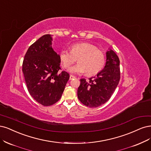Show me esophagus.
<instances>
[{
    "mask_svg": "<svg viewBox=\"0 0 151 151\" xmlns=\"http://www.w3.org/2000/svg\"><path fill=\"white\" fill-rule=\"evenodd\" d=\"M75 78V76H73V75H70V80H73V79H74Z\"/></svg>",
    "mask_w": 151,
    "mask_h": 151,
    "instance_id": "obj_1",
    "label": "esophagus"
}]
</instances>
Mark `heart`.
I'll return each instance as SVG.
<instances>
[{
    "instance_id": "obj_1",
    "label": "heart",
    "mask_w": 151,
    "mask_h": 151,
    "mask_svg": "<svg viewBox=\"0 0 151 151\" xmlns=\"http://www.w3.org/2000/svg\"><path fill=\"white\" fill-rule=\"evenodd\" d=\"M59 58L65 68L73 65L77 60L78 63L71 67L68 71L75 74L85 73L87 76L98 74L105 64L104 53L96 46L88 42L74 44L71 46L70 51L65 49L61 50Z\"/></svg>"
}]
</instances>
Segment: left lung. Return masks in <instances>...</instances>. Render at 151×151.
Here are the masks:
<instances>
[{
	"label": "left lung",
	"instance_id": "left-lung-1",
	"mask_svg": "<svg viewBox=\"0 0 151 151\" xmlns=\"http://www.w3.org/2000/svg\"><path fill=\"white\" fill-rule=\"evenodd\" d=\"M120 78L119 58L114 51L110 50L106 52V65L103 70L88 80H80L77 91L78 98L86 106L98 107L110 99Z\"/></svg>",
	"mask_w": 151,
	"mask_h": 151
}]
</instances>
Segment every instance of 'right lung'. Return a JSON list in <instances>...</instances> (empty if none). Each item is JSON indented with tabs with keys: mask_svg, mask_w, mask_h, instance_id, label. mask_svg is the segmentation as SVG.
Listing matches in <instances>:
<instances>
[{
	"mask_svg": "<svg viewBox=\"0 0 151 151\" xmlns=\"http://www.w3.org/2000/svg\"><path fill=\"white\" fill-rule=\"evenodd\" d=\"M52 39L45 35L31 45L22 63V72L29 93L39 104L50 106L60 99L68 73L61 71L59 55L51 47Z\"/></svg>",
	"mask_w": 151,
	"mask_h": 151,
	"instance_id": "add662e5",
	"label": "right lung"
}]
</instances>
